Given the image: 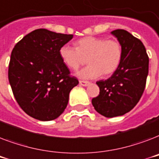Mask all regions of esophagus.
<instances>
[{
	"label": "esophagus",
	"mask_w": 159,
	"mask_h": 159,
	"mask_svg": "<svg viewBox=\"0 0 159 159\" xmlns=\"http://www.w3.org/2000/svg\"><path fill=\"white\" fill-rule=\"evenodd\" d=\"M79 84L81 85V86H83V87H87V86H88V85L90 84L89 82H87V81H79Z\"/></svg>",
	"instance_id": "34e87169"
}]
</instances>
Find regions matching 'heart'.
<instances>
[{"label": "heart", "instance_id": "obj_1", "mask_svg": "<svg viewBox=\"0 0 159 159\" xmlns=\"http://www.w3.org/2000/svg\"><path fill=\"white\" fill-rule=\"evenodd\" d=\"M75 47L64 44L59 48V56L68 68L77 70L87 57V67L77 75L84 79H93L103 75L113 74L120 65L123 48L119 40L105 37L87 36L75 41Z\"/></svg>", "mask_w": 159, "mask_h": 159}]
</instances>
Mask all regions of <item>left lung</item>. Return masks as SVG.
<instances>
[{
	"mask_svg": "<svg viewBox=\"0 0 159 159\" xmlns=\"http://www.w3.org/2000/svg\"><path fill=\"white\" fill-rule=\"evenodd\" d=\"M111 34L122 44L123 57L110 78L97 82L100 94L92 100L95 110L108 118L123 116L137 105L145 89L149 62L145 47L139 39L125 30Z\"/></svg>",
	"mask_w": 159,
	"mask_h": 159,
	"instance_id": "1",
	"label": "left lung"
}]
</instances>
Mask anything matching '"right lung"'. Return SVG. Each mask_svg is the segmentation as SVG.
<instances>
[{
    "instance_id": "1",
    "label": "right lung",
    "mask_w": 159,
    "mask_h": 159,
    "mask_svg": "<svg viewBox=\"0 0 159 159\" xmlns=\"http://www.w3.org/2000/svg\"><path fill=\"white\" fill-rule=\"evenodd\" d=\"M72 37L38 29L19 41L11 52L8 78L14 97L36 120L57 118L67 107L71 90L79 83L59 56L61 46Z\"/></svg>"
}]
</instances>
